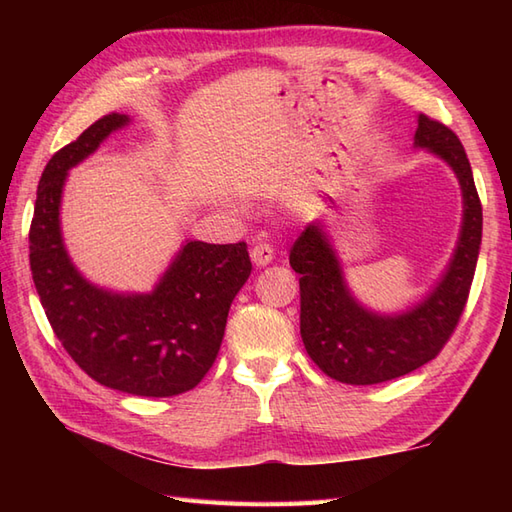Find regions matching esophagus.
<instances>
[{"label":"esophagus","instance_id":"34e87169","mask_svg":"<svg viewBox=\"0 0 512 512\" xmlns=\"http://www.w3.org/2000/svg\"><path fill=\"white\" fill-rule=\"evenodd\" d=\"M273 257H275V250L270 244L262 242V244H255L253 248H250V259H253L255 266H266L273 262Z\"/></svg>","mask_w":512,"mask_h":512}]
</instances>
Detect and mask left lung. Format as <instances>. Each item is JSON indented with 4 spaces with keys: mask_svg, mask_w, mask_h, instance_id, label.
<instances>
[{
    "mask_svg": "<svg viewBox=\"0 0 512 512\" xmlns=\"http://www.w3.org/2000/svg\"><path fill=\"white\" fill-rule=\"evenodd\" d=\"M416 147H427L449 162L464 198L458 248L447 275L420 306L398 317H380L358 306L317 224H310L290 248V266L301 275L303 345L321 372L339 383L376 385L429 363L458 328L469 299L482 244V202L471 162L453 129L427 114L418 116Z\"/></svg>",
    "mask_w": 512,
    "mask_h": 512,
    "instance_id": "8db88e82",
    "label": "left lung"
}]
</instances>
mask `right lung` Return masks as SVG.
Masks as SVG:
<instances>
[{
	"mask_svg": "<svg viewBox=\"0 0 512 512\" xmlns=\"http://www.w3.org/2000/svg\"><path fill=\"white\" fill-rule=\"evenodd\" d=\"M127 123L125 114H105L48 160L28 235L30 270L54 334L85 374L125 394L167 398L193 389L213 367L253 264L246 242H187L151 295H114L79 275L61 239L63 182Z\"/></svg>",
	"mask_w": 512,
	"mask_h": 512,
	"instance_id": "add662e5",
	"label": "right lung"
}]
</instances>
